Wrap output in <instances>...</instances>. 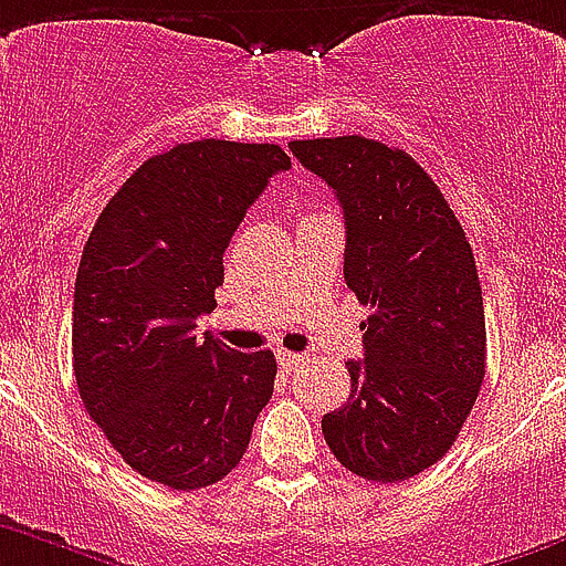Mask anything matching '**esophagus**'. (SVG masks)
Segmentation results:
<instances>
[{"instance_id":"1","label":"esophagus","mask_w":566,"mask_h":566,"mask_svg":"<svg viewBox=\"0 0 566 566\" xmlns=\"http://www.w3.org/2000/svg\"><path fill=\"white\" fill-rule=\"evenodd\" d=\"M276 360H279V369H282V371H295V369H302V366L307 364V358H304V355L287 353V349H279Z\"/></svg>"}]
</instances>
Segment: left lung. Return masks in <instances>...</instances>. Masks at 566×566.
Returning <instances> with one entry per match:
<instances>
[{
    "label": "left lung",
    "instance_id": "8db88e82",
    "mask_svg": "<svg viewBox=\"0 0 566 566\" xmlns=\"http://www.w3.org/2000/svg\"><path fill=\"white\" fill-rule=\"evenodd\" d=\"M338 197L344 282L375 313L360 324L353 389L321 420L335 460L371 482H403L454 446L485 378V307L465 231L403 149L360 135L293 140Z\"/></svg>",
    "mask_w": 566,
    "mask_h": 566
}]
</instances>
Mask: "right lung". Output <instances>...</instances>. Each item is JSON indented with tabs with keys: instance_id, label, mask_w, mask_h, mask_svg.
I'll list each match as a JSON object with an SVG mask.
<instances>
[{
	"instance_id": "1",
	"label": "right lung",
	"mask_w": 566,
	"mask_h": 566,
	"mask_svg": "<svg viewBox=\"0 0 566 566\" xmlns=\"http://www.w3.org/2000/svg\"><path fill=\"white\" fill-rule=\"evenodd\" d=\"M287 169L276 144H180L118 188L86 239L73 295L75 384L146 480L175 491L220 482L271 400V349L237 353L197 335V318L217 307L233 231Z\"/></svg>"
}]
</instances>
